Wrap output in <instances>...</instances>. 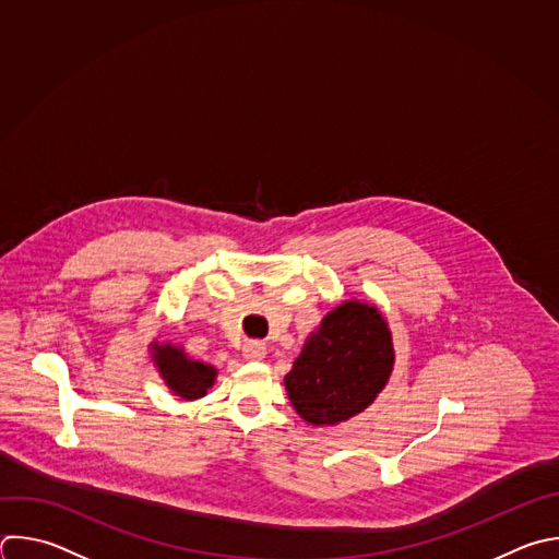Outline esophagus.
Wrapping results in <instances>:
<instances>
[{
  "instance_id": "obj_1",
  "label": "esophagus",
  "mask_w": 559,
  "mask_h": 559,
  "mask_svg": "<svg viewBox=\"0 0 559 559\" xmlns=\"http://www.w3.org/2000/svg\"><path fill=\"white\" fill-rule=\"evenodd\" d=\"M265 353H267V348H265V344H261V342H248V344H243V357L250 359V361L263 359Z\"/></svg>"
}]
</instances>
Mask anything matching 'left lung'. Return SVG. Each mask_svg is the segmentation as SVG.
Wrapping results in <instances>:
<instances>
[{"mask_svg": "<svg viewBox=\"0 0 559 559\" xmlns=\"http://www.w3.org/2000/svg\"><path fill=\"white\" fill-rule=\"evenodd\" d=\"M395 366L393 333L382 311L348 298L307 335L285 376L294 411L313 428L344 424L386 389Z\"/></svg>", "mask_w": 559, "mask_h": 559, "instance_id": "obj_1", "label": "left lung"}]
</instances>
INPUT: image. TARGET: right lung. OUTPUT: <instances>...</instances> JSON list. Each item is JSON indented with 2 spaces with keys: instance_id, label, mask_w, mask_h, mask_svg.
Listing matches in <instances>:
<instances>
[{
  "instance_id": "add662e5",
  "label": "right lung",
  "mask_w": 559,
  "mask_h": 559,
  "mask_svg": "<svg viewBox=\"0 0 559 559\" xmlns=\"http://www.w3.org/2000/svg\"><path fill=\"white\" fill-rule=\"evenodd\" d=\"M148 353L166 389L183 402L204 397L217 380V368L213 364L193 359L183 350V346L168 340L162 342L153 337V342L148 344Z\"/></svg>"
}]
</instances>
